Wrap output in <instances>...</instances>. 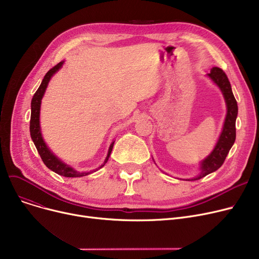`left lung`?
<instances>
[{
	"label": "left lung",
	"mask_w": 259,
	"mask_h": 259,
	"mask_svg": "<svg viewBox=\"0 0 259 259\" xmlns=\"http://www.w3.org/2000/svg\"><path fill=\"white\" fill-rule=\"evenodd\" d=\"M208 75L223 91L227 103L228 113L226 116L223 132L221 134L219 142H217V145L214 148L213 152L201 162V171L199 175L196 176L195 179H192L191 181H198L202 178H205L206 175L216 171L217 169H220L223 166L230 149L233 146L236 139L235 121L237 117L238 107L232 89H231V84L228 79V76L224 72V70L219 67H213Z\"/></svg>",
	"instance_id": "left-lung-1"
}]
</instances>
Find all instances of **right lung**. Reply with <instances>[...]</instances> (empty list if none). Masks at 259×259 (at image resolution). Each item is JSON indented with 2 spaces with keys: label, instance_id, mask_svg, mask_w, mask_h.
Returning a JSON list of instances; mask_svg holds the SVG:
<instances>
[{
  "label": "right lung",
  "instance_id": "obj_1",
  "mask_svg": "<svg viewBox=\"0 0 259 259\" xmlns=\"http://www.w3.org/2000/svg\"><path fill=\"white\" fill-rule=\"evenodd\" d=\"M64 62H60L58 65H56L54 67H52L51 69L46 73V75L44 76L42 84L39 85L38 89L35 91L32 101H31V116H30V135L31 139L35 145L36 150L42 158L43 162L46 165V167H48L50 170H52L53 172L58 173L59 175L65 176V178H80V176H86L88 175L90 172H77L75 170H73L71 167H69L68 165L64 164L59 158H57L54 156L49 149L47 148L46 144L43 141L42 134H40V129H39V107H40V100H42L44 92L47 88V85L49 83V80L51 78V76L56 73L60 68L62 67ZM113 144L114 142L111 144L110 148H109L108 151V155L105 159L104 165L107 162L109 156H110V153L112 151L113 148ZM102 165V167L104 166ZM100 167V168H102Z\"/></svg>",
  "mask_w": 259,
  "mask_h": 259
}]
</instances>
